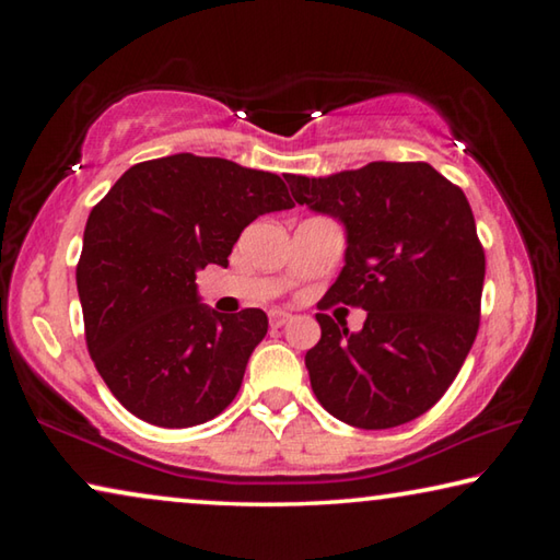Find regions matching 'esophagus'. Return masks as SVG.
<instances>
[{
  "label": "esophagus",
  "mask_w": 560,
  "mask_h": 560,
  "mask_svg": "<svg viewBox=\"0 0 560 560\" xmlns=\"http://www.w3.org/2000/svg\"><path fill=\"white\" fill-rule=\"evenodd\" d=\"M289 320H291V314H289V311H281V308H273V311H269V324H271L273 328L287 326Z\"/></svg>",
  "instance_id": "obj_1"
}]
</instances>
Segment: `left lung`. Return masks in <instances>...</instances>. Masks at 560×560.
<instances>
[{
    "label": "left lung",
    "mask_w": 560,
    "mask_h": 560,
    "mask_svg": "<svg viewBox=\"0 0 560 560\" xmlns=\"http://www.w3.org/2000/svg\"><path fill=\"white\" fill-rule=\"evenodd\" d=\"M293 200L343 222L346 267L320 311H368L348 334L316 314L311 387L340 422L387 430L447 393L479 330L485 246L462 189L428 163H368L328 177L289 175Z\"/></svg>",
    "instance_id": "8db88e82"
}]
</instances>
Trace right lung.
<instances>
[{"label":"right lung","mask_w":560,"mask_h":560,"mask_svg":"<svg viewBox=\"0 0 560 560\" xmlns=\"http://www.w3.org/2000/svg\"><path fill=\"white\" fill-rule=\"evenodd\" d=\"M291 207L279 175L192 153L132 165L93 207L75 287L89 353L128 412L195 428L234 400L269 318L202 306L197 271L226 267L246 224Z\"/></svg>","instance_id":"right-lung-1"}]
</instances>
